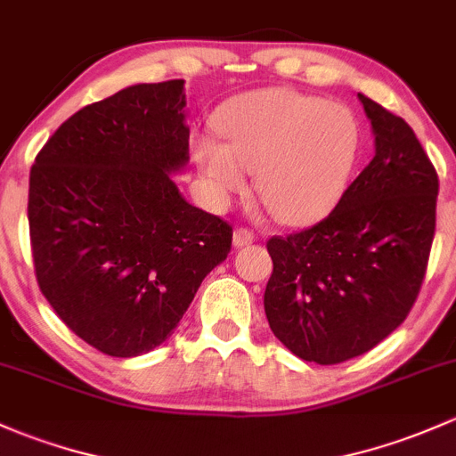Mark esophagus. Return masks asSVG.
Masks as SVG:
<instances>
[{
  "mask_svg": "<svg viewBox=\"0 0 456 456\" xmlns=\"http://www.w3.org/2000/svg\"><path fill=\"white\" fill-rule=\"evenodd\" d=\"M255 241V232H250L248 228H237L232 232V246L234 248H243V246H250Z\"/></svg>",
  "mask_w": 456,
  "mask_h": 456,
  "instance_id": "34e87169",
  "label": "esophagus"
}]
</instances>
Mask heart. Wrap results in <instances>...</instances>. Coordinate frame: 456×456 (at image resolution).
I'll return each mask as SVG.
<instances>
[{"label": "heart", "mask_w": 456, "mask_h": 456, "mask_svg": "<svg viewBox=\"0 0 456 456\" xmlns=\"http://www.w3.org/2000/svg\"><path fill=\"white\" fill-rule=\"evenodd\" d=\"M221 140L197 134L193 158L217 201L255 191L279 222L314 224L338 204L358 156L360 131L346 107L285 87L243 94L215 116Z\"/></svg>", "instance_id": "1"}]
</instances>
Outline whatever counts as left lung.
Returning <instances> with one entry per match:
<instances>
[{
    "label": "left lung",
    "mask_w": 456,
    "mask_h": 456,
    "mask_svg": "<svg viewBox=\"0 0 456 456\" xmlns=\"http://www.w3.org/2000/svg\"><path fill=\"white\" fill-rule=\"evenodd\" d=\"M358 98L373 126V159L330 217L267 241V322L305 362H345L395 331L433 248L437 171L406 120Z\"/></svg>",
    "instance_id": "obj_1"
}]
</instances>
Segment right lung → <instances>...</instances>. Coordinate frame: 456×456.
<instances>
[{
    "label": "right lung",
    "mask_w": 456,
    "mask_h": 456,
    "mask_svg": "<svg viewBox=\"0 0 456 456\" xmlns=\"http://www.w3.org/2000/svg\"><path fill=\"white\" fill-rule=\"evenodd\" d=\"M184 81L140 83L69 116L30 168L28 224L41 294L114 358L162 345L228 256L232 228L184 200Z\"/></svg>",
    "instance_id": "1"
}]
</instances>
